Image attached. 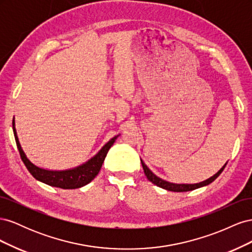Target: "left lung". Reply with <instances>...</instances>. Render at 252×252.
<instances>
[{"label":"left lung","mask_w":252,"mask_h":252,"mask_svg":"<svg viewBox=\"0 0 252 252\" xmlns=\"http://www.w3.org/2000/svg\"><path fill=\"white\" fill-rule=\"evenodd\" d=\"M141 163H142V166H143V169H144V173L145 175H146L147 179L151 182L154 183L155 185L161 187L163 189H166V190H169V191H174V192H183V191H190V190H194L196 188H200V187H203V186H206V185H209L210 183H212L213 181H215L219 175L222 173V171L224 170L225 166L227 165V163L220 168L215 175H212L211 178L207 179L206 181H203L201 183H196V184H174V183H170V182H167V181H164L162 180L161 178L157 177V175L152 172L148 167L145 165V163L141 159Z\"/></svg>","instance_id":"1"}]
</instances>
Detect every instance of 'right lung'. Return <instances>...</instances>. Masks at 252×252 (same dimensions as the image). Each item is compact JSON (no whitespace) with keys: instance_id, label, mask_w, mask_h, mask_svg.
<instances>
[{"instance_id":"add662e5","label":"right lung","mask_w":252,"mask_h":252,"mask_svg":"<svg viewBox=\"0 0 252 252\" xmlns=\"http://www.w3.org/2000/svg\"><path fill=\"white\" fill-rule=\"evenodd\" d=\"M12 129H13L14 139H16V143H17L22 161L25 164L26 168L30 173H32V177L35 180L45 183V184H47L49 186L63 188V189L80 188L87 185L88 183L93 181L96 177L97 173L100 172L101 167L103 165L106 156H107L108 150L110 149L113 143L116 142L118 136L120 135L118 134L116 136H113L108 143H106L104 145L102 149L98 151L94 158L88 159L86 163H84L78 167H74L72 169L59 171V170L44 169L30 162L29 158L26 157L25 152L23 151L20 145L16 126H14V118L12 120Z\"/></svg>"}]
</instances>
